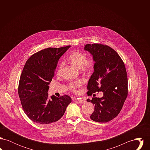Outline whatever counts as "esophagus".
<instances>
[{
	"instance_id": "obj_1",
	"label": "esophagus",
	"mask_w": 150,
	"mask_h": 150,
	"mask_svg": "<svg viewBox=\"0 0 150 150\" xmlns=\"http://www.w3.org/2000/svg\"><path fill=\"white\" fill-rule=\"evenodd\" d=\"M78 102L80 103H84L86 102V100H79Z\"/></svg>"
}]
</instances>
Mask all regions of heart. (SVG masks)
I'll use <instances>...</instances> for the list:
<instances>
[{
  "instance_id": "heart-1",
  "label": "heart",
  "mask_w": 150,
  "mask_h": 150,
  "mask_svg": "<svg viewBox=\"0 0 150 150\" xmlns=\"http://www.w3.org/2000/svg\"><path fill=\"white\" fill-rule=\"evenodd\" d=\"M67 61L84 74H88L92 69V64L90 61H88L86 55L79 52H73L71 53L67 58ZM61 70L62 66L60 65L57 69V74L61 73ZM80 84L81 82L79 81L75 82L70 84L69 89L72 91H76L77 86Z\"/></svg>"
}]
</instances>
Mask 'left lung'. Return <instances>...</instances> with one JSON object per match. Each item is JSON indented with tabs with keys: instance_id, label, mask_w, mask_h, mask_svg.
I'll use <instances>...</instances> for the list:
<instances>
[{
	"instance_id": "obj_1",
	"label": "left lung",
	"mask_w": 150,
	"mask_h": 150,
	"mask_svg": "<svg viewBox=\"0 0 150 150\" xmlns=\"http://www.w3.org/2000/svg\"><path fill=\"white\" fill-rule=\"evenodd\" d=\"M94 65L88 83V94L102 92L101 98L88 99L94 105L90 117L93 121L106 122L116 117L128 95V78L125 64L117 53L111 47L100 44L85 45Z\"/></svg>"
}]
</instances>
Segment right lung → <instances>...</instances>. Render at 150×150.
Masks as SVG:
<instances>
[{"mask_svg":"<svg viewBox=\"0 0 150 150\" xmlns=\"http://www.w3.org/2000/svg\"><path fill=\"white\" fill-rule=\"evenodd\" d=\"M70 47L40 50L30 57L23 67L18 93L25 114L38 124L48 125L59 120L71 102L67 95L50 99L48 97V85L58 60Z\"/></svg>","mask_w":150,"mask_h":150,"instance_id":"1","label":"right lung"}]
</instances>
